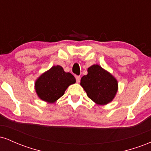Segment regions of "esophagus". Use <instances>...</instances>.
<instances>
[{"instance_id": "1", "label": "esophagus", "mask_w": 151, "mask_h": 151, "mask_svg": "<svg viewBox=\"0 0 151 151\" xmlns=\"http://www.w3.org/2000/svg\"><path fill=\"white\" fill-rule=\"evenodd\" d=\"M80 76H76V80H77V82H79V81H80Z\"/></svg>"}]
</instances>
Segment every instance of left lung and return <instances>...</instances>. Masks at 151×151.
Wrapping results in <instances>:
<instances>
[{"mask_svg":"<svg viewBox=\"0 0 151 151\" xmlns=\"http://www.w3.org/2000/svg\"><path fill=\"white\" fill-rule=\"evenodd\" d=\"M87 72L86 75L81 77L80 84L88 97L99 105L111 101L118 91L116 79L98 65L91 66Z\"/></svg>","mask_w":151,"mask_h":151,"instance_id":"obj_1","label":"left lung"}]
</instances>
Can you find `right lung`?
I'll list each match as a JSON object with an SVG mask.
<instances>
[{"label":"right lung","mask_w":151,"mask_h":151,"mask_svg":"<svg viewBox=\"0 0 151 151\" xmlns=\"http://www.w3.org/2000/svg\"><path fill=\"white\" fill-rule=\"evenodd\" d=\"M76 82L70 72H65L60 65L53 66L36 80L35 89L38 97L48 103H54L63 96L66 89Z\"/></svg>","instance_id":"obj_1"}]
</instances>
